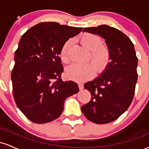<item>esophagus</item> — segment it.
I'll return each instance as SVG.
<instances>
[{
  "mask_svg": "<svg viewBox=\"0 0 149 149\" xmlns=\"http://www.w3.org/2000/svg\"><path fill=\"white\" fill-rule=\"evenodd\" d=\"M78 88H79L80 90H81L84 88V86H83V85L81 84V83H79V84H78Z\"/></svg>",
  "mask_w": 149,
  "mask_h": 149,
  "instance_id": "1",
  "label": "esophagus"
}]
</instances>
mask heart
<instances>
[{"label": "heart", "instance_id": "1", "mask_svg": "<svg viewBox=\"0 0 149 149\" xmlns=\"http://www.w3.org/2000/svg\"><path fill=\"white\" fill-rule=\"evenodd\" d=\"M79 39L82 45L91 51L89 60H92V63L71 64L66 68L65 75L70 80L83 82L93 78L97 70L100 73H103L109 66L111 58L110 49L107 45L102 44V38L99 36L84 33L80 35ZM72 42V40H68L61 48L59 57L61 61L65 64L69 63L71 59L70 49Z\"/></svg>", "mask_w": 149, "mask_h": 149}]
</instances>
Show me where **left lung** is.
<instances>
[{"label":"left lung","mask_w":149,"mask_h":149,"mask_svg":"<svg viewBox=\"0 0 149 149\" xmlns=\"http://www.w3.org/2000/svg\"><path fill=\"white\" fill-rule=\"evenodd\" d=\"M83 31L105 39L111 61L102 76L85 84L91 100L82 106L81 110L94 123H109L118 118L132 102L138 77V58L130 38L117 29L104 24L85 28Z\"/></svg>","instance_id":"8db88e82"}]
</instances>
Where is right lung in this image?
<instances>
[{
    "mask_svg": "<svg viewBox=\"0 0 149 149\" xmlns=\"http://www.w3.org/2000/svg\"><path fill=\"white\" fill-rule=\"evenodd\" d=\"M83 28L40 22L23 34L12 71L15 103L31 122L43 124L61 116L67 97L79 91L76 83L64 82L59 53L64 42Z\"/></svg>",
    "mask_w": 149,
    "mask_h": 149,
    "instance_id": "right-lung-1",
    "label": "right lung"
}]
</instances>
